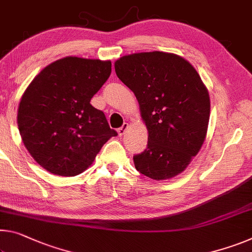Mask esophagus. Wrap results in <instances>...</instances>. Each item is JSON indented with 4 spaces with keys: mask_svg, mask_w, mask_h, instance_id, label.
Here are the masks:
<instances>
[{
    "mask_svg": "<svg viewBox=\"0 0 252 252\" xmlns=\"http://www.w3.org/2000/svg\"><path fill=\"white\" fill-rule=\"evenodd\" d=\"M127 127H129V125H127V123H125V125H123L121 127H120V129H118V133H119L120 137H122V135L126 133V131Z\"/></svg>",
    "mask_w": 252,
    "mask_h": 252,
    "instance_id": "1",
    "label": "esophagus"
}]
</instances>
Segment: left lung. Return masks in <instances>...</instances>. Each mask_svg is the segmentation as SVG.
Listing matches in <instances>:
<instances>
[{
	"instance_id": "obj_1",
	"label": "left lung",
	"mask_w": 252,
	"mask_h": 252,
	"mask_svg": "<svg viewBox=\"0 0 252 252\" xmlns=\"http://www.w3.org/2000/svg\"><path fill=\"white\" fill-rule=\"evenodd\" d=\"M114 68L137 97L148 130L135 168L156 181L177 176L205 140L211 104L204 83L185 58L163 51L123 56Z\"/></svg>"
}]
</instances>
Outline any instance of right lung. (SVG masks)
Returning <instances> with one entry per match:
<instances>
[{"instance_id": "add662e5", "label": "right lung", "mask_w": 252, "mask_h": 252, "mask_svg": "<svg viewBox=\"0 0 252 252\" xmlns=\"http://www.w3.org/2000/svg\"><path fill=\"white\" fill-rule=\"evenodd\" d=\"M110 61L65 57L32 79L18 109L22 141L54 175L71 177L93 163L103 145L118 135L104 113L91 104L111 75Z\"/></svg>"}]
</instances>
